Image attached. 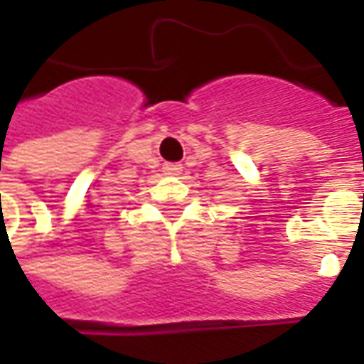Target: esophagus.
Here are the masks:
<instances>
[{
	"label": "esophagus",
	"mask_w": 364,
	"mask_h": 364,
	"mask_svg": "<svg viewBox=\"0 0 364 364\" xmlns=\"http://www.w3.org/2000/svg\"><path fill=\"white\" fill-rule=\"evenodd\" d=\"M183 171L181 164H164V173L171 175V177H177V175Z\"/></svg>",
	"instance_id": "obj_1"
}]
</instances>
